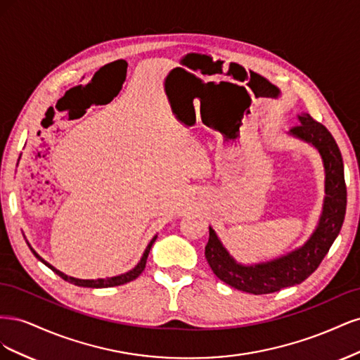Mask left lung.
<instances>
[{
    "label": "left lung",
    "instance_id": "8db88e82",
    "mask_svg": "<svg viewBox=\"0 0 360 360\" xmlns=\"http://www.w3.org/2000/svg\"><path fill=\"white\" fill-rule=\"evenodd\" d=\"M290 134L320 151L326 171V198L317 230L309 240L285 257L255 266H242L226 252L213 228H209L205 258L213 274L230 287L250 294H270L297 285L312 275L341 231L347 209L344 163L335 138L309 114L299 115Z\"/></svg>",
    "mask_w": 360,
    "mask_h": 360
}]
</instances>
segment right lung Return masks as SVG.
I'll list each match as a JSON object with an SVG mask.
<instances>
[{"label":"right lung","mask_w":360,"mask_h":360,"mask_svg":"<svg viewBox=\"0 0 360 360\" xmlns=\"http://www.w3.org/2000/svg\"><path fill=\"white\" fill-rule=\"evenodd\" d=\"M158 238V236H155L153 238H151V242L148 243V246L146 248V252H144V255H143V258H141V261L139 263L130 270V271H127V274H123V275H120V276H114V278H106V279H78V278H72V276H68V275H64L63 271H60V270H57L56 267L53 266H51L49 263H46L45 259H43L34 249H32L31 246H30V249L32 250V254L36 255V258H39L43 264L45 266H48L52 271H56V274L60 276V278H63L64 281H68V282H70V284H75V285H78V287H89V288H108V287H115V285H123V284H127V282H130V281H134V279H136L141 274H143V270L146 269V264H147V257H148V252H150V249H151V246H153V243H155V240Z\"/></svg>","instance_id":"1"}]
</instances>
